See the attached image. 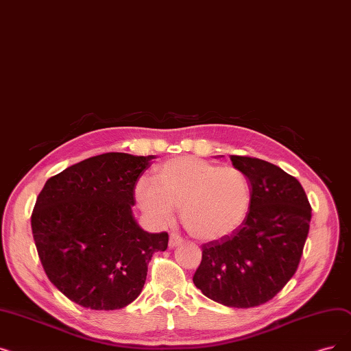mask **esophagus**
<instances>
[{
  "label": "esophagus",
  "instance_id": "obj_1",
  "mask_svg": "<svg viewBox=\"0 0 351 351\" xmlns=\"http://www.w3.org/2000/svg\"><path fill=\"white\" fill-rule=\"evenodd\" d=\"M184 243V239H182L178 234H171L169 237V248H175V247H179Z\"/></svg>",
  "mask_w": 351,
  "mask_h": 351
}]
</instances>
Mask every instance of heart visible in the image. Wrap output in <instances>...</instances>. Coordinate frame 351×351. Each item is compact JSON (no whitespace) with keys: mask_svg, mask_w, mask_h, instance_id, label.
I'll return each instance as SVG.
<instances>
[{"mask_svg":"<svg viewBox=\"0 0 351 351\" xmlns=\"http://www.w3.org/2000/svg\"><path fill=\"white\" fill-rule=\"evenodd\" d=\"M134 199L156 225L169 222L180 206L182 223L192 237L217 241L247 219L252 192L248 176L235 166L178 156L159 165L154 180H139Z\"/></svg>","mask_w":351,"mask_h":351,"instance_id":"1","label":"heart"}]
</instances>
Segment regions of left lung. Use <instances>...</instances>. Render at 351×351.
Returning a JSON list of instances; mask_svg holds the SVG:
<instances>
[{
    "instance_id": "obj_1",
    "label": "left lung",
    "mask_w": 351,
    "mask_h": 351,
    "mask_svg": "<svg viewBox=\"0 0 351 351\" xmlns=\"http://www.w3.org/2000/svg\"><path fill=\"white\" fill-rule=\"evenodd\" d=\"M250 179L251 208L235 232L202 247L193 284L222 306L251 308L276 297L295 274L311 206L300 182L269 162L230 156Z\"/></svg>"
}]
</instances>
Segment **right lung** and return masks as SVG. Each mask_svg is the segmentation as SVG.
<instances>
[{
	"mask_svg": "<svg viewBox=\"0 0 351 351\" xmlns=\"http://www.w3.org/2000/svg\"><path fill=\"white\" fill-rule=\"evenodd\" d=\"M156 156L103 154L50 178L32 215L38 256L60 293L90 310H119L142 293L166 232L133 217L134 185Z\"/></svg>",
	"mask_w": 351,
	"mask_h": 351,
	"instance_id": "1",
	"label": "right lung"
}]
</instances>
